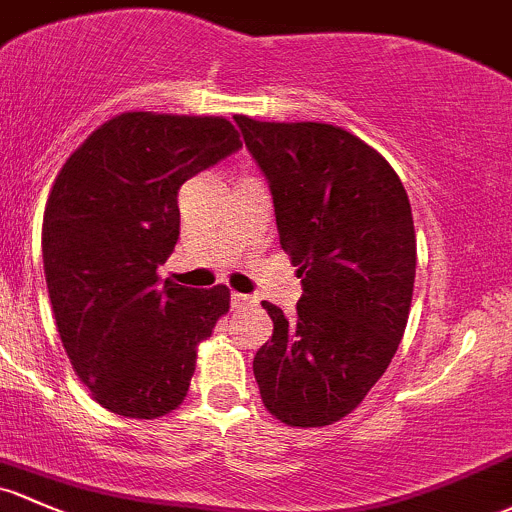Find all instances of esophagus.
<instances>
[{
  "label": "esophagus",
  "mask_w": 512,
  "mask_h": 512,
  "mask_svg": "<svg viewBox=\"0 0 512 512\" xmlns=\"http://www.w3.org/2000/svg\"><path fill=\"white\" fill-rule=\"evenodd\" d=\"M254 298L251 295H244V293H232V307L234 310H244V307L254 305Z\"/></svg>",
  "instance_id": "1"
}]
</instances>
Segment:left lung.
<instances>
[{
    "label": "left lung",
    "mask_w": 512,
    "mask_h": 512,
    "mask_svg": "<svg viewBox=\"0 0 512 512\" xmlns=\"http://www.w3.org/2000/svg\"><path fill=\"white\" fill-rule=\"evenodd\" d=\"M234 119L302 276L293 317L263 300L273 337L254 356L261 400L288 427L334 425L386 373L408 324L417 256L408 192L342 126Z\"/></svg>",
    "instance_id": "8db88e82"
}]
</instances>
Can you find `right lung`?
<instances>
[{
  "label": "right lung",
  "mask_w": 512,
  "mask_h": 512,
  "mask_svg": "<svg viewBox=\"0 0 512 512\" xmlns=\"http://www.w3.org/2000/svg\"><path fill=\"white\" fill-rule=\"evenodd\" d=\"M241 148L224 117L124 112L58 170L43 212V271L60 342L114 415L156 420L185 400L197 346L229 288L158 283L180 236L178 190Z\"/></svg>",
  "instance_id": "1"
}]
</instances>
